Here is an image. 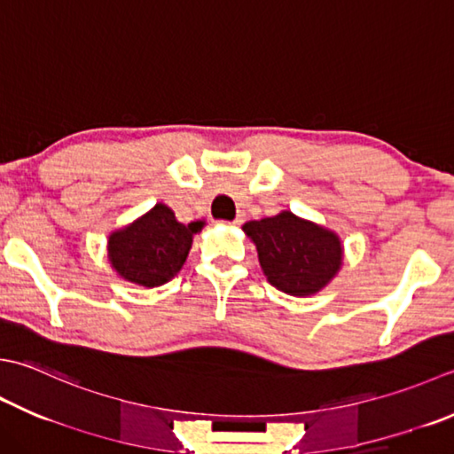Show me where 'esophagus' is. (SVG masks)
<instances>
[{
	"label": "esophagus",
	"instance_id": "esophagus-1",
	"mask_svg": "<svg viewBox=\"0 0 454 454\" xmlns=\"http://www.w3.org/2000/svg\"><path fill=\"white\" fill-rule=\"evenodd\" d=\"M244 222V215H239V216H236V220H232L230 222V224H234V226H239Z\"/></svg>",
	"mask_w": 454,
	"mask_h": 454
}]
</instances>
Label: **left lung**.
I'll list each match as a JSON object with an SVG mask.
<instances>
[{
    "mask_svg": "<svg viewBox=\"0 0 454 454\" xmlns=\"http://www.w3.org/2000/svg\"><path fill=\"white\" fill-rule=\"evenodd\" d=\"M244 232L254 239L265 278L289 295L305 297L321 291L342 263L339 236L287 210L246 222Z\"/></svg>",
    "mask_w": 454,
    "mask_h": 454,
    "instance_id": "obj_1",
    "label": "left lung"
}]
</instances>
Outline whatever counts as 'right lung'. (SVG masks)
<instances>
[{
	"mask_svg": "<svg viewBox=\"0 0 454 454\" xmlns=\"http://www.w3.org/2000/svg\"><path fill=\"white\" fill-rule=\"evenodd\" d=\"M200 228L202 222L184 226L176 222L171 208L155 204L145 216L110 236L112 268L137 286H163L181 271L191 250L192 234Z\"/></svg>",
	"mask_w": 454,
	"mask_h": 454,
	"instance_id": "1",
	"label": "right lung"
}]
</instances>
